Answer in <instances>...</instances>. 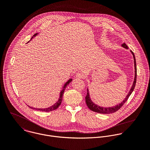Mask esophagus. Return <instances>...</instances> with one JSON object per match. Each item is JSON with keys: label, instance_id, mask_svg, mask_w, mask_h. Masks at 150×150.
Returning <instances> with one entry per match:
<instances>
[{"label": "esophagus", "instance_id": "esophagus-1", "mask_svg": "<svg viewBox=\"0 0 150 150\" xmlns=\"http://www.w3.org/2000/svg\"><path fill=\"white\" fill-rule=\"evenodd\" d=\"M84 74L81 73V72H78L76 74V77L77 78H79V79H82L84 77Z\"/></svg>", "mask_w": 150, "mask_h": 150}]
</instances>
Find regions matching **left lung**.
<instances>
[{"label": "left lung", "instance_id": "1", "mask_svg": "<svg viewBox=\"0 0 150 150\" xmlns=\"http://www.w3.org/2000/svg\"><path fill=\"white\" fill-rule=\"evenodd\" d=\"M122 46L123 47H124L125 48L128 49V47L126 45V44L125 43L123 44L122 45ZM131 52L133 54V58H134V68H135V77H134V82L133 84V86L129 93V94H127V96H126V98L124 100L123 102H122V103L118 104L117 105H116L115 106L113 107H110V108H103V107H100L99 106H97L96 104H94L92 100H90V96H89V93H88V90H87V96H86V104L87 105V106L89 108V109L94 112H97V113H100L102 114H109V113H114L115 112H116L117 110H118L119 109H120V108L125 104V103L127 101V100H128L129 97H130V96L131 95V94L132 93V92L133 91L135 86H136V79H137V67H136V58L134 56V53L131 50Z\"/></svg>", "mask_w": 150, "mask_h": 150}]
</instances>
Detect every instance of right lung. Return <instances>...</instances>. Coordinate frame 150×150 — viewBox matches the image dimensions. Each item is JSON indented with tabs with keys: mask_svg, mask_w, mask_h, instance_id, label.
Here are the masks:
<instances>
[{
	"mask_svg": "<svg viewBox=\"0 0 150 150\" xmlns=\"http://www.w3.org/2000/svg\"><path fill=\"white\" fill-rule=\"evenodd\" d=\"M37 35V33H36V34H35L34 35H33V37H35V36H36ZM32 37V38H33ZM72 81V79H70V80H68V81L67 82H66V83L64 84V87H63V90L61 91V93H60V97H59V99L58 100V101H57L53 105H52V106H51L50 107V108H45V109H38V108H33V107H31V106H29L30 108H31V109H37V110H41V111H44V112H50V111H52V110H55L56 109H57L59 106H60V105L61 104V102H62V97H63V93H64V90H65V88L67 87V86Z\"/></svg>",
	"mask_w": 150,
	"mask_h": 150,
	"instance_id": "right-lung-1",
	"label": "right lung"
}]
</instances>
